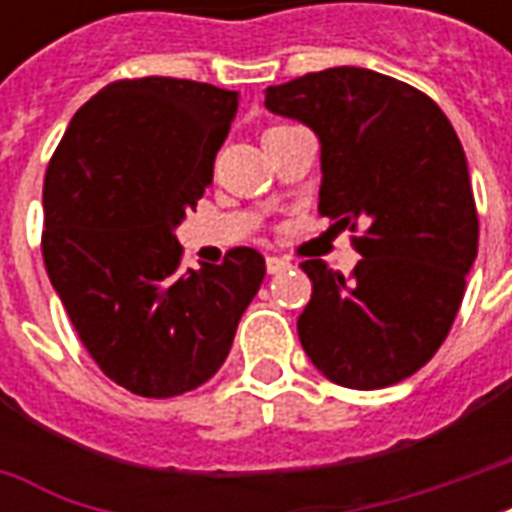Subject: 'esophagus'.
<instances>
[{
  "label": "esophagus",
  "mask_w": 512,
  "mask_h": 512,
  "mask_svg": "<svg viewBox=\"0 0 512 512\" xmlns=\"http://www.w3.org/2000/svg\"><path fill=\"white\" fill-rule=\"evenodd\" d=\"M266 268H268V274H279V271L290 268V260H285V257H268Z\"/></svg>",
  "instance_id": "esophagus-1"
}]
</instances>
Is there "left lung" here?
<instances>
[{
  "mask_svg": "<svg viewBox=\"0 0 512 512\" xmlns=\"http://www.w3.org/2000/svg\"><path fill=\"white\" fill-rule=\"evenodd\" d=\"M266 109L321 142L318 211L354 238V277L304 260V354L348 389L414 376L439 351L477 257V208L461 139L428 95L340 65L266 90Z\"/></svg>",
  "mask_w": 512,
  "mask_h": 512,
  "instance_id": "1",
  "label": "left lung"
}]
</instances>
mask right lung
Segmentation results:
<instances>
[{"label":"right lung","mask_w":512,"mask_h":512,"mask_svg":"<svg viewBox=\"0 0 512 512\" xmlns=\"http://www.w3.org/2000/svg\"><path fill=\"white\" fill-rule=\"evenodd\" d=\"M238 93L189 79L106 84L73 115L43 180V260L84 348L142 397L224 365L266 277L257 249L180 271L178 224L213 180Z\"/></svg>","instance_id":"obj_1"}]
</instances>
